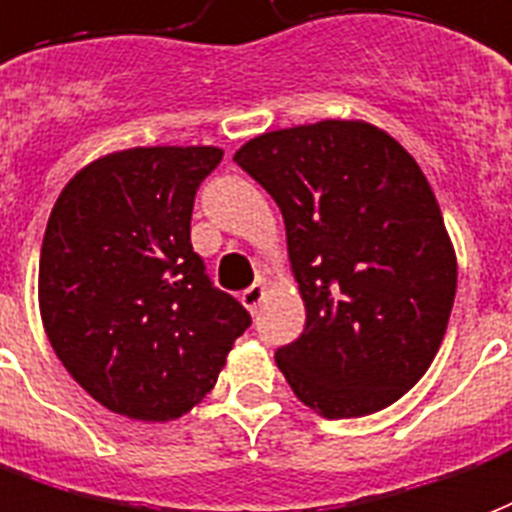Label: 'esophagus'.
I'll use <instances>...</instances> for the list:
<instances>
[{
  "mask_svg": "<svg viewBox=\"0 0 512 512\" xmlns=\"http://www.w3.org/2000/svg\"><path fill=\"white\" fill-rule=\"evenodd\" d=\"M240 300L248 311L256 313V308H259L261 300H264V283H253V286H248V289L242 292Z\"/></svg>",
  "mask_w": 512,
  "mask_h": 512,
  "instance_id": "34e87169",
  "label": "esophagus"
}]
</instances>
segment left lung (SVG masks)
Wrapping results in <instances>:
<instances>
[{
  "label": "left lung",
  "mask_w": 512,
  "mask_h": 512,
  "mask_svg": "<svg viewBox=\"0 0 512 512\" xmlns=\"http://www.w3.org/2000/svg\"><path fill=\"white\" fill-rule=\"evenodd\" d=\"M234 160L281 207L305 330L275 352L327 420L395 404L434 363L458 261L417 160L363 119H322L245 141Z\"/></svg>",
  "instance_id": "8db88e82"
}]
</instances>
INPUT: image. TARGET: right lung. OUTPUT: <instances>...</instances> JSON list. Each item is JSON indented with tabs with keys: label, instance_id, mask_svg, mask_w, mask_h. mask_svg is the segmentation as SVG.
<instances>
[{
	"label": "right lung",
	"instance_id": "add662e5",
	"mask_svg": "<svg viewBox=\"0 0 512 512\" xmlns=\"http://www.w3.org/2000/svg\"><path fill=\"white\" fill-rule=\"evenodd\" d=\"M218 147H133L92 160L59 193L37 300L54 352L111 412L177 420L218 382L251 316L190 245Z\"/></svg>",
	"mask_w": 512,
	"mask_h": 512
}]
</instances>
